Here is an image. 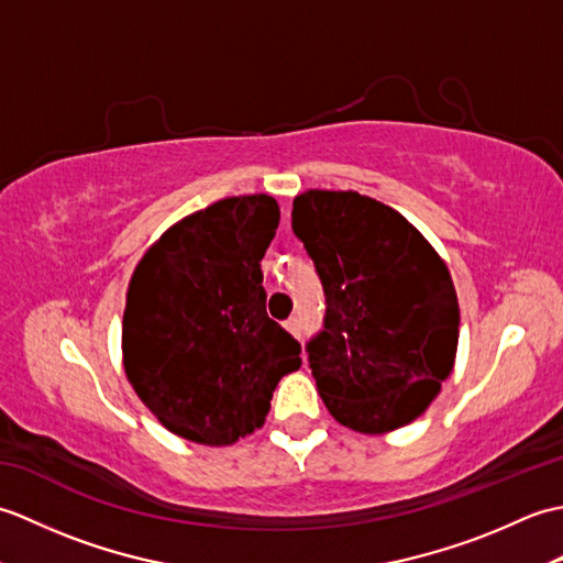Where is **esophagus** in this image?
<instances>
[{
  "label": "esophagus",
  "instance_id": "esophagus-1",
  "mask_svg": "<svg viewBox=\"0 0 563 563\" xmlns=\"http://www.w3.org/2000/svg\"><path fill=\"white\" fill-rule=\"evenodd\" d=\"M285 329H288L292 336H300V319H297V317L288 319V321H285Z\"/></svg>",
  "mask_w": 563,
  "mask_h": 563
}]
</instances>
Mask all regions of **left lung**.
<instances>
[{"instance_id":"obj_1","label":"left lung","mask_w":563,"mask_h":563,"mask_svg":"<svg viewBox=\"0 0 563 563\" xmlns=\"http://www.w3.org/2000/svg\"><path fill=\"white\" fill-rule=\"evenodd\" d=\"M292 232L327 295L324 331L307 351L329 413L365 435L416 421L457 355L448 263L401 212L355 190H305Z\"/></svg>"}]
</instances>
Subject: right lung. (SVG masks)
Wrapping results in <instances>:
<instances>
[{"label":"right lung","mask_w":563,"mask_h":563,"mask_svg":"<svg viewBox=\"0 0 563 563\" xmlns=\"http://www.w3.org/2000/svg\"><path fill=\"white\" fill-rule=\"evenodd\" d=\"M280 222L266 194L212 202L174 222L128 283L123 367L174 435L220 448L266 423L300 343L266 314L261 258Z\"/></svg>","instance_id":"add662e5"}]
</instances>
